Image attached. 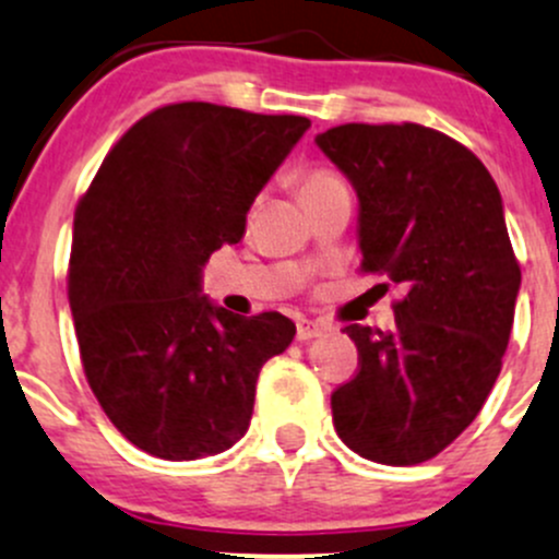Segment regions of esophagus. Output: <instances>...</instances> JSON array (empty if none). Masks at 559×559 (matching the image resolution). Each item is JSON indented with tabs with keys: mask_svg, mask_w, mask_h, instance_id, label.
<instances>
[{
	"mask_svg": "<svg viewBox=\"0 0 559 559\" xmlns=\"http://www.w3.org/2000/svg\"><path fill=\"white\" fill-rule=\"evenodd\" d=\"M319 335H324V326L321 324H313V321H300V324H297V341L300 343L313 341V337Z\"/></svg>",
	"mask_w": 559,
	"mask_h": 559,
	"instance_id": "1",
	"label": "esophagus"
}]
</instances>
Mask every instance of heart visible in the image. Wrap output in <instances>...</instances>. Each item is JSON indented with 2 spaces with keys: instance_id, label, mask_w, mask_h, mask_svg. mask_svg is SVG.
I'll return each mask as SVG.
<instances>
[{
  "instance_id": "obj_1",
  "label": "heart",
  "mask_w": 559,
  "mask_h": 559,
  "mask_svg": "<svg viewBox=\"0 0 559 559\" xmlns=\"http://www.w3.org/2000/svg\"><path fill=\"white\" fill-rule=\"evenodd\" d=\"M343 178L337 173L326 170V167H311V170H302L297 175V194L302 202L313 200V197L330 194V191L343 189Z\"/></svg>"
}]
</instances>
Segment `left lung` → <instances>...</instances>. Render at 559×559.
<instances>
[{
	"label": "left lung",
	"instance_id": "8db88e82",
	"mask_svg": "<svg viewBox=\"0 0 559 559\" xmlns=\"http://www.w3.org/2000/svg\"><path fill=\"white\" fill-rule=\"evenodd\" d=\"M316 145L357 189L362 273L405 289L392 332L346 326L359 373L332 392V421L365 460H432L476 419L509 346L522 270L503 200L473 151L421 123H343Z\"/></svg>",
	"mask_w": 559,
	"mask_h": 559
}]
</instances>
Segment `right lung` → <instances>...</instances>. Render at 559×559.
I'll return each instance as SVG.
<instances>
[{
  "label": "right lung",
  "mask_w": 559,
  "mask_h": 559,
  "mask_svg": "<svg viewBox=\"0 0 559 559\" xmlns=\"http://www.w3.org/2000/svg\"><path fill=\"white\" fill-rule=\"evenodd\" d=\"M311 127L178 103L140 118L75 211L70 308L88 386L127 441L200 460L246 436L262 365L295 324L238 316L200 295L207 257L238 243L246 213Z\"/></svg>",
  "instance_id": "right-lung-1"
}]
</instances>
